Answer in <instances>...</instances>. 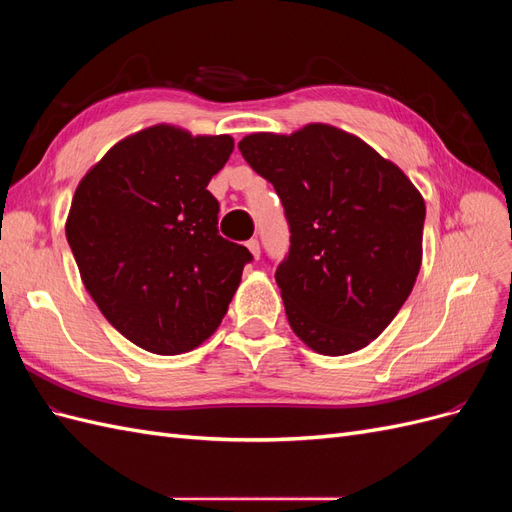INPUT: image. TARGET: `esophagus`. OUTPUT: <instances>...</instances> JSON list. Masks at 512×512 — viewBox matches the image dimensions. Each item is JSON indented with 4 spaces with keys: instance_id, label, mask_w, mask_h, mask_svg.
Returning a JSON list of instances; mask_svg holds the SVG:
<instances>
[{
    "instance_id": "1",
    "label": "esophagus",
    "mask_w": 512,
    "mask_h": 512,
    "mask_svg": "<svg viewBox=\"0 0 512 512\" xmlns=\"http://www.w3.org/2000/svg\"><path fill=\"white\" fill-rule=\"evenodd\" d=\"M247 245V250L252 252V256L258 260V256H260V245H258V239H250L245 243Z\"/></svg>"
}]
</instances>
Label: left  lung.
<instances>
[{"label": "left lung", "instance_id": "1", "mask_svg": "<svg viewBox=\"0 0 512 512\" xmlns=\"http://www.w3.org/2000/svg\"><path fill=\"white\" fill-rule=\"evenodd\" d=\"M239 149L284 205L290 250L275 282L292 331L327 356L365 348L421 269V192L361 138L327 123L250 134Z\"/></svg>", "mask_w": 512, "mask_h": 512}]
</instances>
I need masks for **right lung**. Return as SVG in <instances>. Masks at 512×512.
Wrapping results in <instances>:
<instances>
[{
	"label": "right lung",
	"instance_id": "right-lung-1",
	"mask_svg": "<svg viewBox=\"0 0 512 512\" xmlns=\"http://www.w3.org/2000/svg\"><path fill=\"white\" fill-rule=\"evenodd\" d=\"M228 134L151 126L119 141L81 179L66 237L104 318L153 354L190 352L220 327L245 245L218 232L207 190L228 162Z\"/></svg>",
	"mask_w": 512,
	"mask_h": 512
}]
</instances>
